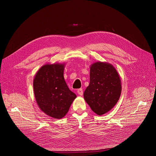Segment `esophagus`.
<instances>
[{
  "label": "esophagus",
  "instance_id": "34e87169",
  "mask_svg": "<svg viewBox=\"0 0 156 156\" xmlns=\"http://www.w3.org/2000/svg\"><path fill=\"white\" fill-rule=\"evenodd\" d=\"M77 93L78 95H82L83 94V89L82 88H80L77 90Z\"/></svg>",
  "mask_w": 156,
  "mask_h": 156
}]
</instances>
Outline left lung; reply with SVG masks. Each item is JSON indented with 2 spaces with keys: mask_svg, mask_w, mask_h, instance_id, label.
Listing matches in <instances>:
<instances>
[{
  "mask_svg": "<svg viewBox=\"0 0 156 156\" xmlns=\"http://www.w3.org/2000/svg\"><path fill=\"white\" fill-rule=\"evenodd\" d=\"M121 92V80L112 65L97 62L91 66L90 83L83 95L95 113L102 115L109 111L118 102Z\"/></svg>",
  "mask_w": 156,
  "mask_h": 156,
  "instance_id": "8db88e82",
  "label": "left lung"
}]
</instances>
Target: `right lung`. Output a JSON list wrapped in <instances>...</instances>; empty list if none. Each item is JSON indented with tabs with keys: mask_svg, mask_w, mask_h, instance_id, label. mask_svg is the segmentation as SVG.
Here are the masks:
<instances>
[{
	"mask_svg": "<svg viewBox=\"0 0 156 156\" xmlns=\"http://www.w3.org/2000/svg\"><path fill=\"white\" fill-rule=\"evenodd\" d=\"M64 64H45L34 80L35 97L40 109L55 119L63 118L76 97L64 78Z\"/></svg>",
	"mask_w": 156,
	"mask_h": 156,
	"instance_id": "add662e5",
	"label": "right lung"
}]
</instances>
